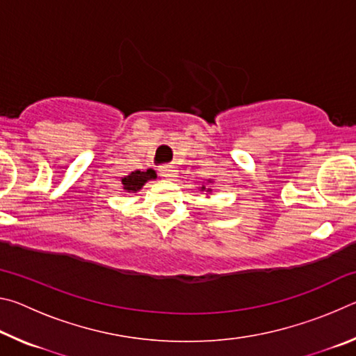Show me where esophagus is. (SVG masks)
I'll use <instances>...</instances> for the list:
<instances>
[{"mask_svg": "<svg viewBox=\"0 0 356 356\" xmlns=\"http://www.w3.org/2000/svg\"><path fill=\"white\" fill-rule=\"evenodd\" d=\"M160 171H161V174H163V176H165V177H168V179L176 177V168H174L172 165L161 166V168H160Z\"/></svg>", "mask_w": 356, "mask_h": 356, "instance_id": "obj_1", "label": "esophagus"}]
</instances>
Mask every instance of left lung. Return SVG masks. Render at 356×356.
<instances>
[{"mask_svg": "<svg viewBox=\"0 0 356 356\" xmlns=\"http://www.w3.org/2000/svg\"><path fill=\"white\" fill-rule=\"evenodd\" d=\"M204 188H206V186H202V190H204Z\"/></svg>", "mask_w": 356, "mask_h": 356, "instance_id": "obj_1", "label": "left lung"}]
</instances>
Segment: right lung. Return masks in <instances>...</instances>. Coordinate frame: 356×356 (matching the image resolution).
<instances>
[{
	"label": "right lung",
	"instance_id": "obj_1",
	"mask_svg": "<svg viewBox=\"0 0 356 356\" xmlns=\"http://www.w3.org/2000/svg\"><path fill=\"white\" fill-rule=\"evenodd\" d=\"M155 171L147 170V171H134L130 176L122 179L124 188L129 191H138L141 186L147 182L150 179H155Z\"/></svg>",
	"mask_w": 356,
	"mask_h": 356
}]
</instances>
